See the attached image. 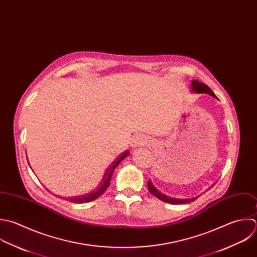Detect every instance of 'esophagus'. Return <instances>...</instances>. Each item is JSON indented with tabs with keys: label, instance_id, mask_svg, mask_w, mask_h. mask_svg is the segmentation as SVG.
Returning <instances> with one entry per match:
<instances>
[{
	"label": "esophagus",
	"instance_id": "esophagus-1",
	"mask_svg": "<svg viewBox=\"0 0 257 257\" xmlns=\"http://www.w3.org/2000/svg\"><path fill=\"white\" fill-rule=\"evenodd\" d=\"M143 143H144V142H143L141 139L135 138V139L133 140V142H132V146H133V147H139V146H142Z\"/></svg>",
	"mask_w": 257,
	"mask_h": 257
}]
</instances>
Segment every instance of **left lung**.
<instances>
[{"mask_svg":"<svg viewBox=\"0 0 257 257\" xmlns=\"http://www.w3.org/2000/svg\"><path fill=\"white\" fill-rule=\"evenodd\" d=\"M192 90L196 93H207L213 97H216L215 94L212 92V90L204 83H201L199 82L198 80H193L192 81ZM147 186H148V189L150 191L151 194H153L155 197H157L158 199L164 201V202H167V203H171V204H183V203H188V202H192L194 201L196 198H191V199H174V198H170V197H167L165 195H163L162 193H160L158 190H156V188L152 185V183L150 181H148L147 183Z\"/></svg>","mask_w":257,"mask_h":257,"instance_id":"obj_1","label":"left lung"}]
</instances>
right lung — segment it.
<instances>
[{
    "label": "right lung",
    "mask_w": 257,
    "mask_h": 257,
    "mask_svg": "<svg viewBox=\"0 0 257 257\" xmlns=\"http://www.w3.org/2000/svg\"><path fill=\"white\" fill-rule=\"evenodd\" d=\"M129 153L128 152H125L124 154H122L118 159H116L115 162H113V164H111V166H109V168L107 169L105 175H104V178L101 182V184L98 186L97 190L96 191H93L87 195H84V196H81V197H74V198H67L65 200H68L70 202H73V203H86V202H90V201H93L97 198H99L106 190L107 188L109 187L110 185V180H111V177H112V174H113V171L114 169L117 167V165L120 163V161H122Z\"/></svg>",
    "instance_id": "obj_1"
}]
</instances>
